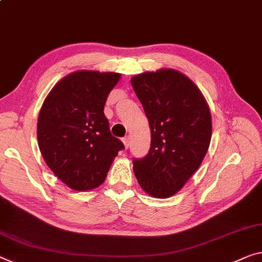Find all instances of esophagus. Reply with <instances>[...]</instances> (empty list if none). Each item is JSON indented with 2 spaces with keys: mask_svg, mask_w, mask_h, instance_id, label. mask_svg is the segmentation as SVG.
<instances>
[{
  "mask_svg": "<svg viewBox=\"0 0 262 262\" xmlns=\"http://www.w3.org/2000/svg\"><path fill=\"white\" fill-rule=\"evenodd\" d=\"M123 143H124V146H125V148L127 150V148H128V143H130V137H128V136L124 137Z\"/></svg>",
  "mask_w": 262,
  "mask_h": 262,
  "instance_id": "esophagus-1",
  "label": "esophagus"
}]
</instances>
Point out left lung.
Returning a JSON list of instances; mask_svg holds the SVG:
<instances>
[{
    "label": "left lung",
    "instance_id": "left-lung-1",
    "mask_svg": "<svg viewBox=\"0 0 262 262\" xmlns=\"http://www.w3.org/2000/svg\"><path fill=\"white\" fill-rule=\"evenodd\" d=\"M151 130V146L134 159L140 187L164 199L180 191L207 154L212 137L210 107L199 88L182 72L160 69L131 78Z\"/></svg>",
    "mask_w": 262,
    "mask_h": 262
}]
</instances>
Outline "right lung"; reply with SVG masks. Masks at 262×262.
<instances>
[{"instance_id":"obj_1","label":"right lung","mask_w":262,"mask_h":262,"mask_svg":"<svg viewBox=\"0 0 262 262\" xmlns=\"http://www.w3.org/2000/svg\"><path fill=\"white\" fill-rule=\"evenodd\" d=\"M119 79L117 72L75 71L44 99L37 120L39 150L54 174L72 190L102 185L124 148L104 115L107 96Z\"/></svg>"}]
</instances>
